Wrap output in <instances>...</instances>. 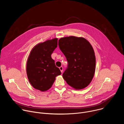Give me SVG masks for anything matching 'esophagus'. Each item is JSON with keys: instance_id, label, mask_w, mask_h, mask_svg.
I'll list each match as a JSON object with an SVG mask.
<instances>
[{"instance_id": "obj_1", "label": "esophagus", "mask_w": 124, "mask_h": 124, "mask_svg": "<svg viewBox=\"0 0 124 124\" xmlns=\"http://www.w3.org/2000/svg\"><path fill=\"white\" fill-rule=\"evenodd\" d=\"M59 69H60V70L61 72V73H63V67H60L59 68Z\"/></svg>"}]
</instances>
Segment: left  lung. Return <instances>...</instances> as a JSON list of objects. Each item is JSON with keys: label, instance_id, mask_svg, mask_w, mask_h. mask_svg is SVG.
Returning <instances> with one entry per match:
<instances>
[{"label": "left lung", "instance_id": "left-lung-1", "mask_svg": "<svg viewBox=\"0 0 124 124\" xmlns=\"http://www.w3.org/2000/svg\"><path fill=\"white\" fill-rule=\"evenodd\" d=\"M58 45L68 62L63 78L75 89H84L91 83L95 72L96 57L92 45L84 38L73 36L60 38Z\"/></svg>", "mask_w": 124, "mask_h": 124}]
</instances>
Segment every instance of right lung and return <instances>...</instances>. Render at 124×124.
Returning <instances> with one entry per match:
<instances>
[{"label":"right lung","instance_id":"obj_1","mask_svg":"<svg viewBox=\"0 0 124 124\" xmlns=\"http://www.w3.org/2000/svg\"><path fill=\"white\" fill-rule=\"evenodd\" d=\"M57 38L47 40L34 46L26 63V74L31 85L37 90L45 92L54 84L55 78L60 75L51 55L57 46Z\"/></svg>","mask_w":124,"mask_h":124}]
</instances>
